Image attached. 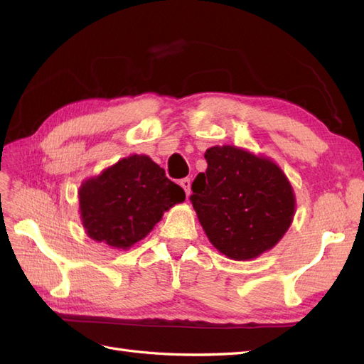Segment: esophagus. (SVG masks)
Returning a JSON list of instances; mask_svg holds the SVG:
<instances>
[{"label": "esophagus", "mask_w": 364, "mask_h": 364, "mask_svg": "<svg viewBox=\"0 0 364 364\" xmlns=\"http://www.w3.org/2000/svg\"><path fill=\"white\" fill-rule=\"evenodd\" d=\"M179 183H181V186L183 188L186 197H188V196H190V188H191V181H190L188 178H185V179H182Z\"/></svg>", "instance_id": "esophagus-1"}]
</instances>
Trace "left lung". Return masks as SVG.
<instances>
[{
	"label": "left lung",
	"instance_id": "obj_1",
	"mask_svg": "<svg viewBox=\"0 0 364 364\" xmlns=\"http://www.w3.org/2000/svg\"><path fill=\"white\" fill-rule=\"evenodd\" d=\"M190 200L211 245L230 259L258 258L279 243L296 211L287 176L270 158L235 146L205 153Z\"/></svg>",
	"mask_w": 364,
	"mask_h": 364
}]
</instances>
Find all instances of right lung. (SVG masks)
I'll use <instances>...</instances> for the list:
<instances>
[{
  "instance_id": "add662e5",
  "label": "right lung",
  "mask_w": 364,
  "mask_h": 364,
  "mask_svg": "<svg viewBox=\"0 0 364 364\" xmlns=\"http://www.w3.org/2000/svg\"><path fill=\"white\" fill-rule=\"evenodd\" d=\"M185 200L179 185L146 155L119 159L79 188V209L86 234L97 243L127 250L176 203Z\"/></svg>"
}]
</instances>
